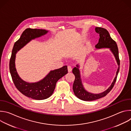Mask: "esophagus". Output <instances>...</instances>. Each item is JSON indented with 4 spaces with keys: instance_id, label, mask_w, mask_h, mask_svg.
I'll use <instances>...</instances> for the list:
<instances>
[{
    "instance_id": "obj_1",
    "label": "esophagus",
    "mask_w": 131,
    "mask_h": 131,
    "mask_svg": "<svg viewBox=\"0 0 131 131\" xmlns=\"http://www.w3.org/2000/svg\"><path fill=\"white\" fill-rule=\"evenodd\" d=\"M67 69H68V72H71V71H72V68H71V67L70 66H68L67 67Z\"/></svg>"
}]
</instances>
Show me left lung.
I'll use <instances>...</instances> for the list:
<instances>
[{"instance_id": "8db88e82", "label": "left lung", "mask_w": 131, "mask_h": 131, "mask_svg": "<svg viewBox=\"0 0 131 131\" xmlns=\"http://www.w3.org/2000/svg\"><path fill=\"white\" fill-rule=\"evenodd\" d=\"M95 30L96 32L100 34V39L99 40V42L95 46V49H109L111 53L113 54L114 57L115 58L118 67L116 71V76L113 82L111 83V85L108 88V89L105 91L99 93V94H94V93L88 92L84 88L81 77L80 65L79 64H77L76 67H74L72 69V73H73L74 76H75V80H74L73 84L72 89L74 95L80 100L84 101H94L105 96L114 87V84L116 81V79L120 69L119 51L116 42L111 38L109 32L106 29L102 27H96L95 28Z\"/></svg>"}]
</instances>
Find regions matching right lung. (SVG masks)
Returning <instances> with one entry per match:
<instances>
[{
	"instance_id": "1",
	"label": "right lung",
	"mask_w": 131,
	"mask_h": 131,
	"mask_svg": "<svg viewBox=\"0 0 131 131\" xmlns=\"http://www.w3.org/2000/svg\"><path fill=\"white\" fill-rule=\"evenodd\" d=\"M49 30L40 29H26L20 39L14 45L10 60L9 69L12 80L17 90L25 96L37 100H45L54 92L57 81L68 72L67 66L50 70L42 79L35 82H28L18 75L15 67L16 53L32 40L46 35Z\"/></svg>"
}]
</instances>
